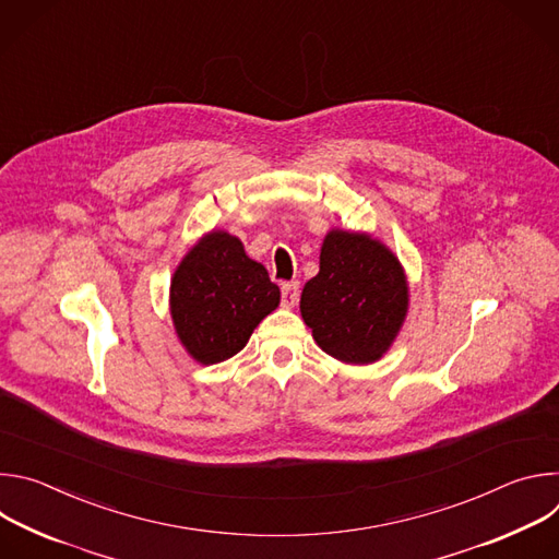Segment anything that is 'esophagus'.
Here are the masks:
<instances>
[{
  "mask_svg": "<svg viewBox=\"0 0 559 559\" xmlns=\"http://www.w3.org/2000/svg\"><path fill=\"white\" fill-rule=\"evenodd\" d=\"M298 296H300V283L298 281H289V283L281 285V298H283L285 307H294L298 302Z\"/></svg>",
  "mask_w": 559,
  "mask_h": 559,
  "instance_id": "1",
  "label": "esophagus"
}]
</instances>
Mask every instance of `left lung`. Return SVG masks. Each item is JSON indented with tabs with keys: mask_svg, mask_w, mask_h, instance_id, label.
Returning <instances> with one entry per match:
<instances>
[{
	"mask_svg": "<svg viewBox=\"0 0 559 559\" xmlns=\"http://www.w3.org/2000/svg\"><path fill=\"white\" fill-rule=\"evenodd\" d=\"M407 309V276L386 246L362 231H328L321 270L300 294V316L318 347L343 362H376Z\"/></svg>",
	"mask_w": 559,
	"mask_h": 559,
	"instance_id": "obj_1",
	"label": "left lung"
}]
</instances>
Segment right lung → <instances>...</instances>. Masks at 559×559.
I'll return each instance as SVG.
<instances>
[{"instance_id":"1","label":"right lung","mask_w":559,"mask_h":559,"mask_svg":"<svg viewBox=\"0 0 559 559\" xmlns=\"http://www.w3.org/2000/svg\"><path fill=\"white\" fill-rule=\"evenodd\" d=\"M281 302L267 270L236 236L212 229L183 257L170 283V313L186 352L214 365L241 352Z\"/></svg>"}]
</instances>
